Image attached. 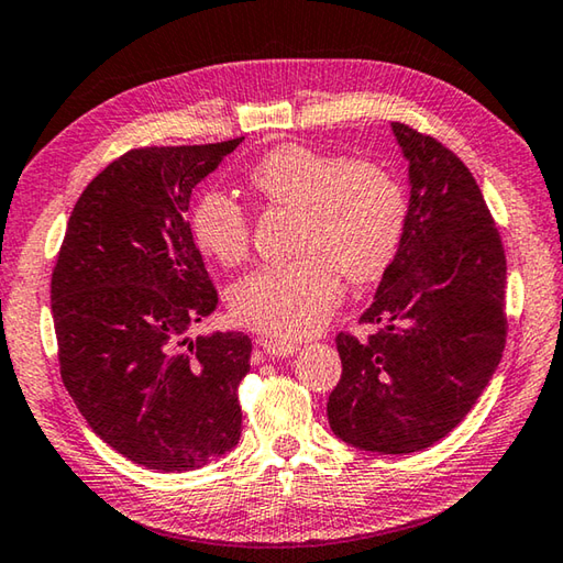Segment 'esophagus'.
I'll list each match as a JSON object with an SVG mask.
<instances>
[{
  "mask_svg": "<svg viewBox=\"0 0 563 563\" xmlns=\"http://www.w3.org/2000/svg\"><path fill=\"white\" fill-rule=\"evenodd\" d=\"M258 346H263V352H268L271 356H290L300 350L298 342H288V340H258Z\"/></svg>",
  "mask_w": 563,
  "mask_h": 563,
  "instance_id": "obj_1",
  "label": "esophagus"
}]
</instances>
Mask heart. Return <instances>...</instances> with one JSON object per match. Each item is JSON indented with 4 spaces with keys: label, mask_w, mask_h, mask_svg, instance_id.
Segmentation results:
<instances>
[{
    "label": "heart",
    "mask_w": 563,
    "mask_h": 563,
    "mask_svg": "<svg viewBox=\"0 0 563 563\" xmlns=\"http://www.w3.org/2000/svg\"><path fill=\"white\" fill-rule=\"evenodd\" d=\"M249 187L268 207L295 211L298 258L263 265L233 285L236 320L283 340L314 332L340 300L342 280L372 283L396 258L406 229V197L386 169L298 142L278 145L249 172ZM197 246L227 265L246 258V211L221 191L194 203Z\"/></svg>",
    "instance_id": "1"
}]
</instances>
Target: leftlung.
<instances>
[{
    "label": "left lung",
    "instance_id": "left-lung-1",
    "mask_svg": "<svg viewBox=\"0 0 563 563\" xmlns=\"http://www.w3.org/2000/svg\"><path fill=\"white\" fill-rule=\"evenodd\" d=\"M408 162L406 229L362 314L336 334L342 379L327 401L340 441L369 453L431 448L463 421L503 360L507 261L475 177L441 142L391 122Z\"/></svg>",
    "mask_w": 563,
    "mask_h": 563
}]
</instances>
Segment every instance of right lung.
I'll use <instances>...</instances> for the list:
<instances>
[{"label":"right lung","instance_id":"1","mask_svg":"<svg viewBox=\"0 0 563 563\" xmlns=\"http://www.w3.org/2000/svg\"><path fill=\"white\" fill-rule=\"evenodd\" d=\"M241 140L112 162L76 201L51 275L70 398L100 441L159 473L197 470L241 438L249 334L187 336L219 305L187 221L191 189Z\"/></svg>","mask_w":563,"mask_h":563}]
</instances>
